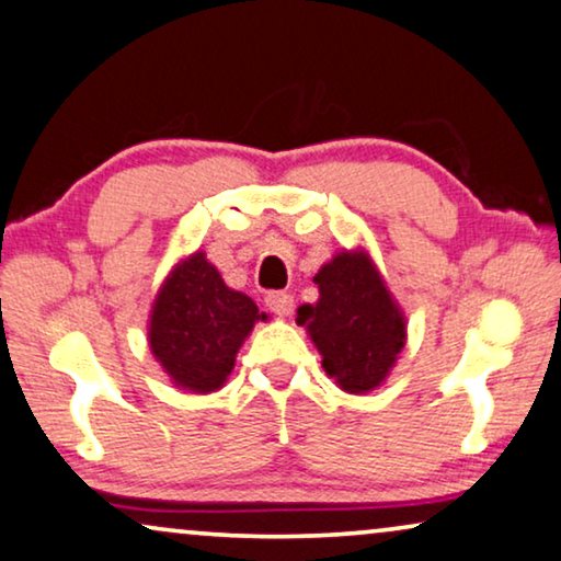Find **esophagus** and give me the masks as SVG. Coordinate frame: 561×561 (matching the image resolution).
Returning a JSON list of instances; mask_svg holds the SVG:
<instances>
[{"label": "esophagus", "instance_id": "obj_1", "mask_svg": "<svg viewBox=\"0 0 561 561\" xmlns=\"http://www.w3.org/2000/svg\"><path fill=\"white\" fill-rule=\"evenodd\" d=\"M264 302H266V308L272 310L274 316H279V318H287L289 312H293V308H295L293 295H287V293H268Z\"/></svg>", "mask_w": 561, "mask_h": 561}]
</instances>
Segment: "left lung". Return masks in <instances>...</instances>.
<instances>
[{
  "instance_id": "obj_1",
  "label": "left lung",
  "mask_w": 561,
  "mask_h": 561,
  "mask_svg": "<svg viewBox=\"0 0 561 561\" xmlns=\"http://www.w3.org/2000/svg\"><path fill=\"white\" fill-rule=\"evenodd\" d=\"M320 297L297 308L341 390L364 394L390 375L405 346V318L367 251H341L316 274Z\"/></svg>"
}]
</instances>
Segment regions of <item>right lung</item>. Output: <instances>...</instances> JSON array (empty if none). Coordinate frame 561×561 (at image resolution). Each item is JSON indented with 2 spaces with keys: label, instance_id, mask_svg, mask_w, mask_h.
Instances as JSON below:
<instances>
[{
  "label": "right lung",
  "instance_id": "add662e5",
  "mask_svg": "<svg viewBox=\"0 0 561 561\" xmlns=\"http://www.w3.org/2000/svg\"><path fill=\"white\" fill-rule=\"evenodd\" d=\"M266 320L249 295L230 289L203 251L179 261L156 295L148 341L182 390L215 392L233 371L245 335Z\"/></svg>",
  "mask_w": 561,
  "mask_h": 561
}]
</instances>
